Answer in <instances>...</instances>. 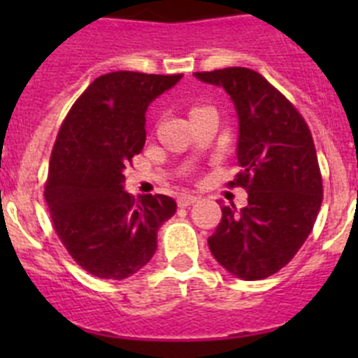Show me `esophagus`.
<instances>
[{
	"mask_svg": "<svg viewBox=\"0 0 358 358\" xmlns=\"http://www.w3.org/2000/svg\"><path fill=\"white\" fill-rule=\"evenodd\" d=\"M194 202H197V197H195V195L182 194V195H179V197H177V204H179V206H181V208L192 206Z\"/></svg>",
	"mask_w": 358,
	"mask_h": 358,
	"instance_id": "1",
	"label": "esophagus"
}]
</instances>
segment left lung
Here are the masks:
<instances>
[{
	"instance_id": "obj_1",
	"label": "left lung",
	"mask_w": 358,
	"mask_h": 358,
	"mask_svg": "<svg viewBox=\"0 0 358 358\" xmlns=\"http://www.w3.org/2000/svg\"><path fill=\"white\" fill-rule=\"evenodd\" d=\"M195 78L222 87L235 106L242 172L231 186L248 189V206L222 208L208 245L233 276L264 280L292 260L321 210L314 140L296 107L260 73L224 68L195 73Z\"/></svg>"
}]
</instances>
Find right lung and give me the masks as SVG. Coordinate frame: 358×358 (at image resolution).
I'll return each mask as SVG.
<instances>
[{
	"mask_svg": "<svg viewBox=\"0 0 358 358\" xmlns=\"http://www.w3.org/2000/svg\"><path fill=\"white\" fill-rule=\"evenodd\" d=\"M182 75L113 71L73 103L50 157L44 199L71 258L102 280H125L150 262L157 231L177 204L166 195H129L125 169L147 140V113Z\"/></svg>",
	"mask_w": 358,
	"mask_h": 358,
	"instance_id": "1",
	"label": "right lung"
}]
</instances>
